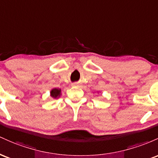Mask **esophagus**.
<instances>
[{"label": "esophagus", "mask_w": 158, "mask_h": 158, "mask_svg": "<svg viewBox=\"0 0 158 158\" xmlns=\"http://www.w3.org/2000/svg\"><path fill=\"white\" fill-rule=\"evenodd\" d=\"M73 86H77V84H73Z\"/></svg>", "instance_id": "34e87169"}]
</instances>
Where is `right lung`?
I'll use <instances>...</instances> for the list:
<instances>
[{"mask_svg":"<svg viewBox=\"0 0 158 158\" xmlns=\"http://www.w3.org/2000/svg\"><path fill=\"white\" fill-rule=\"evenodd\" d=\"M60 89H53L51 91V95L53 98H56L58 96H60Z\"/></svg>","mask_w":158,"mask_h":158,"instance_id":"add662e5","label":"right lung"}]
</instances>
